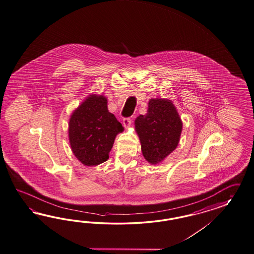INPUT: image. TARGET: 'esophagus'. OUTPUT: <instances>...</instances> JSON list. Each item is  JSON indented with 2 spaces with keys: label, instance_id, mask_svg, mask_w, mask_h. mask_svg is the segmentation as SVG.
Here are the masks:
<instances>
[{
  "label": "esophagus",
  "instance_id": "obj_1",
  "mask_svg": "<svg viewBox=\"0 0 254 254\" xmlns=\"http://www.w3.org/2000/svg\"><path fill=\"white\" fill-rule=\"evenodd\" d=\"M131 123H132V119H131V118H129V117L124 118L123 125L126 128H128V127H130Z\"/></svg>",
  "mask_w": 254,
  "mask_h": 254
}]
</instances>
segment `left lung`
Wrapping results in <instances>:
<instances>
[{
    "mask_svg": "<svg viewBox=\"0 0 254 254\" xmlns=\"http://www.w3.org/2000/svg\"><path fill=\"white\" fill-rule=\"evenodd\" d=\"M135 129L145 159L157 165L178 147L182 121L170 100L151 99L148 113L136 118Z\"/></svg>",
    "mask_w": 254,
    "mask_h": 254,
    "instance_id": "8db88e82",
    "label": "left lung"
}]
</instances>
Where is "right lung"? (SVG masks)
I'll return each instance as SVG.
<instances>
[{"instance_id": "add662e5", "label": "right lung", "mask_w": 254, "mask_h": 254, "mask_svg": "<svg viewBox=\"0 0 254 254\" xmlns=\"http://www.w3.org/2000/svg\"><path fill=\"white\" fill-rule=\"evenodd\" d=\"M124 127L107 108L103 95H89L69 119L71 150L76 159L87 166L103 164L109 158L118 133Z\"/></svg>"}]
</instances>
